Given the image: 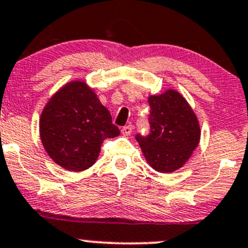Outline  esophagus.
Listing matches in <instances>:
<instances>
[{
    "mask_svg": "<svg viewBox=\"0 0 248 248\" xmlns=\"http://www.w3.org/2000/svg\"><path fill=\"white\" fill-rule=\"evenodd\" d=\"M132 132H133L132 124H128V126H124V127H122V128H121V133L124 135H126V137H128V135L132 134Z\"/></svg>",
    "mask_w": 248,
    "mask_h": 248,
    "instance_id": "esophagus-1",
    "label": "esophagus"
}]
</instances>
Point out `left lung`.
I'll list each match as a JSON object with an SVG mask.
<instances>
[{
	"mask_svg": "<svg viewBox=\"0 0 248 248\" xmlns=\"http://www.w3.org/2000/svg\"><path fill=\"white\" fill-rule=\"evenodd\" d=\"M151 106L147 135L137 134L147 162L155 170L170 173L186 164L200 141L199 121L184 96L166 91L148 97Z\"/></svg>",
	"mask_w": 248,
	"mask_h": 248,
	"instance_id": "obj_1",
	"label": "left lung"
}]
</instances>
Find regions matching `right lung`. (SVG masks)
Here are the masks:
<instances>
[{
  "mask_svg": "<svg viewBox=\"0 0 248 248\" xmlns=\"http://www.w3.org/2000/svg\"><path fill=\"white\" fill-rule=\"evenodd\" d=\"M119 134L109 111L81 81L62 87L41 114L43 147L54 162L73 172L94 165L103 140Z\"/></svg>",
  "mask_w": 248,
  "mask_h": 248,
  "instance_id": "1",
  "label": "right lung"
}]
</instances>
